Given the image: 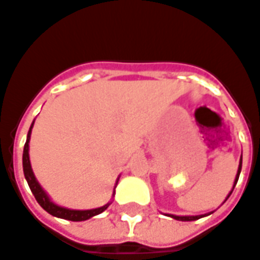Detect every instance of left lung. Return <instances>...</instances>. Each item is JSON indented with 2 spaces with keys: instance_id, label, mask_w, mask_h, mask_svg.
<instances>
[{
  "instance_id": "obj_1",
  "label": "left lung",
  "mask_w": 260,
  "mask_h": 260,
  "mask_svg": "<svg viewBox=\"0 0 260 260\" xmlns=\"http://www.w3.org/2000/svg\"><path fill=\"white\" fill-rule=\"evenodd\" d=\"M241 168H242V155H241V159H240V165H238V170H237V176H236V180H234V184H233V188H231V191L229 192V195H227V198L230 197L231 192H233V190H234V187H236L237 181H238V177H240V173H241ZM227 198L224 200V202L227 201ZM210 213H213V212H210ZM210 213H206V215H200V216H176V215H169V216L170 217H173V219H176V220L192 221V220H198V219H201V217H205V216L210 215Z\"/></svg>"
}]
</instances>
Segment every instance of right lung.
<instances>
[{
  "label": "right lung",
  "mask_w": 260,
  "mask_h": 260,
  "mask_svg": "<svg viewBox=\"0 0 260 260\" xmlns=\"http://www.w3.org/2000/svg\"><path fill=\"white\" fill-rule=\"evenodd\" d=\"M34 120L30 126V130L27 133V140L24 144L23 148V173L26 177V181L29 184L30 190L33 192L34 198L37 200L40 206L44 210H47L50 215L55 216V217H59V219H66V220L72 221H83L88 220L92 216H96L102 213L104 210L108 209V206L111 205V202H108L107 205L101 206V208H95V209H87V210H76V209H69V208H63V206L56 205L55 202H52L50 198V195L47 194L44 188L40 185V183L36 179V176L31 169V164H30V156H29V143H30V136H31V128H33ZM119 181V179H117ZM116 181V183H117ZM115 194V192H113Z\"/></svg>",
  "instance_id": "add662e5"
}]
</instances>
